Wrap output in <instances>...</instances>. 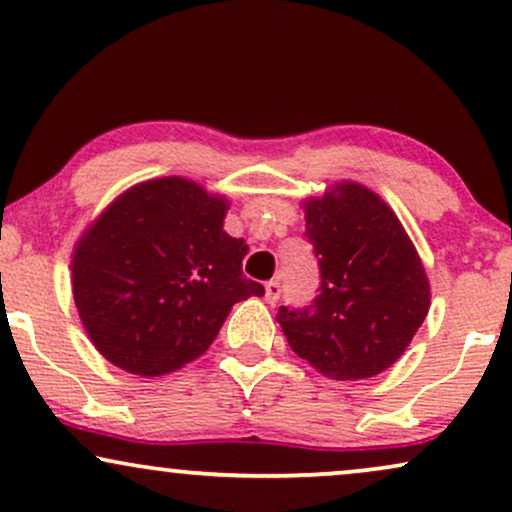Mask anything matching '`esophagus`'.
Instances as JSON below:
<instances>
[{
	"instance_id": "1",
	"label": "esophagus",
	"mask_w": 512,
	"mask_h": 512,
	"mask_svg": "<svg viewBox=\"0 0 512 512\" xmlns=\"http://www.w3.org/2000/svg\"><path fill=\"white\" fill-rule=\"evenodd\" d=\"M280 282L277 280H270L268 284H265V301H268L270 305L277 303V298H280Z\"/></svg>"
}]
</instances>
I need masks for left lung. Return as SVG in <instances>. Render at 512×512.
Wrapping results in <instances>:
<instances>
[{
    "instance_id": "8db88e82",
    "label": "left lung",
    "mask_w": 512,
    "mask_h": 512,
    "mask_svg": "<svg viewBox=\"0 0 512 512\" xmlns=\"http://www.w3.org/2000/svg\"><path fill=\"white\" fill-rule=\"evenodd\" d=\"M320 287L277 322L298 357L336 381L386 371L428 315L430 284L400 218L376 192L338 183L303 204Z\"/></svg>"
}]
</instances>
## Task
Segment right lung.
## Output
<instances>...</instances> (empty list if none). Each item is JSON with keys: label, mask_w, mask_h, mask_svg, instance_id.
Instances as JSON below:
<instances>
[{"label": "right lung", "mask_w": 512, "mask_h": 512, "mask_svg": "<svg viewBox=\"0 0 512 512\" xmlns=\"http://www.w3.org/2000/svg\"><path fill=\"white\" fill-rule=\"evenodd\" d=\"M228 199L178 176L119 195L79 237L72 294L105 360L159 376L204 355L235 303L265 289L242 275L249 247L223 230Z\"/></svg>", "instance_id": "add662e5"}]
</instances>
